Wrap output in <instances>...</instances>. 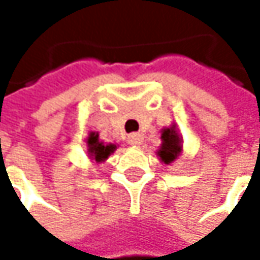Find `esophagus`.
<instances>
[{"mask_svg": "<svg viewBox=\"0 0 260 260\" xmlns=\"http://www.w3.org/2000/svg\"><path fill=\"white\" fill-rule=\"evenodd\" d=\"M142 142H143V136L139 134V133H136V134H129V136H127V143H129V145L137 146V145H140Z\"/></svg>", "mask_w": 260, "mask_h": 260, "instance_id": "34e87169", "label": "esophagus"}]
</instances>
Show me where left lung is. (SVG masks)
Instances as JSON below:
<instances>
[{"mask_svg": "<svg viewBox=\"0 0 260 260\" xmlns=\"http://www.w3.org/2000/svg\"><path fill=\"white\" fill-rule=\"evenodd\" d=\"M161 139H163V145L158 151V155L165 163H171L180 154V149H182L180 139H179L174 127L165 129L161 134Z\"/></svg>", "mask_w": 260, "mask_h": 260, "instance_id": "left-lung-1", "label": "left lung"}]
</instances>
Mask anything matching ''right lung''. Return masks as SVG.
Segmentation results:
<instances>
[{"mask_svg": "<svg viewBox=\"0 0 260 260\" xmlns=\"http://www.w3.org/2000/svg\"><path fill=\"white\" fill-rule=\"evenodd\" d=\"M87 146H89V152L90 157H94L97 161H102L105 158H108V155L115 149L114 145H103L99 142V134L92 133L87 139Z\"/></svg>", "mask_w": 260, "mask_h": 260, "instance_id": "right-lung-1", "label": "right lung"}]
</instances>
